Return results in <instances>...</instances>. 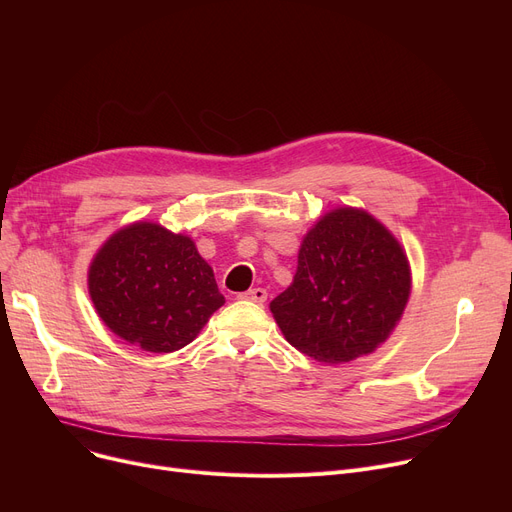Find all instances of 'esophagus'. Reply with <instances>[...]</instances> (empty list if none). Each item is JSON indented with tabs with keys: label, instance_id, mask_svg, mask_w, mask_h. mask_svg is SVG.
<instances>
[{
	"label": "esophagus",
	"instance_id": "1",
	"mask_svg": "<svg viewBox=\"0 0 512 512\" xmlns=\"http://www.w3.org/2000/svg\"><path fill=\"white\" fill-rule=\"evenodd\" d=\"M240 301H251V303H265L267 301V290L265 288H251L247 292L238 294Z\"/></svg>",
	"mask_w": 512,
	"mask_h": 512
}]
</instances>
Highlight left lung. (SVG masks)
<instances>
[{"instance_id": "left-lung-1", "label": "left lung", "mask_w": 512, "mask_h": 512, "mask_svg": "<svg viewBox=\"0 0 512 512\" xmlns=\"http://www.w3.org/2000/svg\"><path fill=\"white\" fill-rule=\"evenodd\" d=\"M398 238L359 207H336L309 228L292 284L270 303L284 338L317 363L342 365L380 348L411 297Z\"/></svg>"}]
</instances>
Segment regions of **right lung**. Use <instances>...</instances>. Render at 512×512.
Masks as SVG:
<instances>
[{
    "label": "right lung",
    "mask_w": 512,
    "mask_h": 512,
    "mask_svg": "<svg viewBox=\"0 0 512 512\" xmlns=\"http://www.w3.org/2000/svg\"><path fill=\"white\" fill-rule=\"evenodd\" d=\"M87 276L103 324L147 353L193 342L226 303L195 240L145 220L107 238Z\"/></svg>",
    "instance_id": "add662e5"
}]
</instances>
